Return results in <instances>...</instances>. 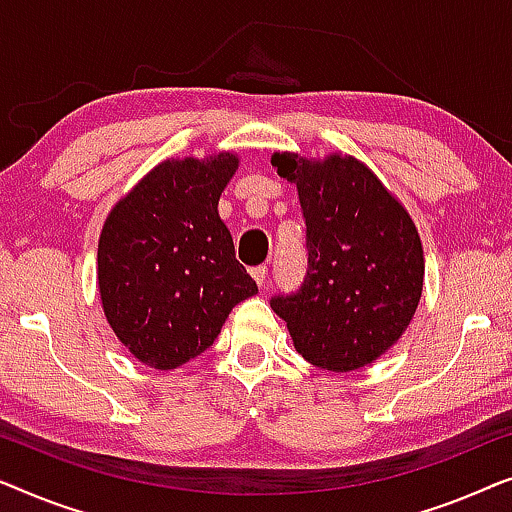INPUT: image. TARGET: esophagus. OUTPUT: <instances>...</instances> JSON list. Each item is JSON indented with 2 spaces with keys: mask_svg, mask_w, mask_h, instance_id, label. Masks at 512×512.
Here are the masks:
<instances>
[{
  "mask_svg": "<svg viewBox=\"0 0 512 512\" xmlns=\"http://www.w3.org/2000/svg\"><path fill=\"white\" fill-rule=\"evenodd\" d=\"M266 273H269V269H266V266H255V269H250V276L255 278V283L259 287L266 283Z\"/></svg>",
  "mask_w": 512,
  "mask_h": 512,
  "instance_id": "obj_1",
  "label": "esophagus"
}]
</instances>
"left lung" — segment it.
Wrapping results in <instances>:
<instances>
[{
  "label": "left lung",
  "instance_id": "obj_1",
  "mask_svg": "<svg viewBox=\"0 0 512 512\" xmlns=\"http://www.w3.org/2000/svg\"><path fill=\"white\" fill-rule=\"evenodd\" d=\"M297 185L308 269L292 294L271 297L294 348L320 369L348 373L399 341L422 297L424 255L406 208L350 155L306 160L276 153Z\"/></svg>",
  "mask_w": 512,
  "mask_h": 512
}]
</instances>
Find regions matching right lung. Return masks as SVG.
Listing matches in <instances>:
<instances>
[{
  "label": "right lung",
  "instance_id": "obj_1",
  "mask_svg": "<svg viewBox=\"0 0 512 512\" xmlns=\"http://www.w3.org/2000/svg\"><path fill=\"white\" fill-rule=\"evenodd\" d=\"M236 169L232 153L157 164L104 222L97 250L104 315L150 369L169 371L201 355L232 308L257 294L218 215Z\"/></svg>",
  "mask_w": 512,
  "mask_h": 512
}]
</instances>
